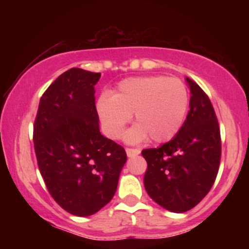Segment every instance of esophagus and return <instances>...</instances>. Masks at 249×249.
Returning <instances> with one entry per match:
<instances>
[{
    "label": "esophagus",
    "instance_id": "1",
    "mask_svg": "<svg viewBox=\"0 0 249 249\" xmlns=\"http://www.w3.org/2000/svg\"><path fill=\"white\" fill-rule=\"evenodd\" d=\"M125 151H126V154H127L128 158H132V157L138 156V154L141 153V150H138V148H130V147H127Z\"/></svg>",
    "mask_w": 249,
    "mask_h": 249
}]
</instances>
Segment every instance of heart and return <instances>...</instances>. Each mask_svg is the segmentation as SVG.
Wrapping results in <instances>:
<instances>
[{"label": "heart", "instance_id": "b5f03b06", "mask_svg": "<svg viewBox=\"0 0 249 249\" xmlns=\"http://www.w3.org/2000/svg\"><path fill=\"white\" fill-rule=\"evenodd\" d=\"M188 103L186 85L180 79L142 76L122 81L112 96L102 95L97 99L96 110L103 132L108 138H121L133 115L136 125L125 134V141L137 144L150 137L154 142H165L181 128Z\"/></svg>", "mask_w": 249, "mask_h": 249}]
</instances>
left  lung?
I'll list each match as a JSON object with an SVG mask.
<instances>
[{
    "label": "left lung",
    "mask_w": 249,
    "mask_h": 249,
    "mask_svg": "<svg viewBox=\"0 0 249 249\" xmlns=\"http://www.w3.org/2000/svg\"><path fill=\"white\" fill-rule=\"evenodd\" d=\"M190 111L170 142L142 150L147 161L144 186L165 210L184 213L199 204L212 188L221 158L220 128L212 103L201 88L186 77Z\"/></svg>",
    "instance_id": "obj_1"
}]
</instances>
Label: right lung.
Wrapping results in <instances>:
<instances>
[{
    "instance_id": "add662e5",
    "label": "right lung",
    "mask_w": 249,
    "mask_h": 249,
    "mask_svg": "<svg viewBox=\"0 0 249 249\" xmlns=\"http://www.w3.org/2000/svg\"><path fill=\"white\" fill-rule=\"evenodd\" d=\"M101 72L72 68L43 93L34 124L37 164L63 210L89 216L111 201L126 162L124 147L99 131L95 85Z\"/></svg>"
}]
</instances>
